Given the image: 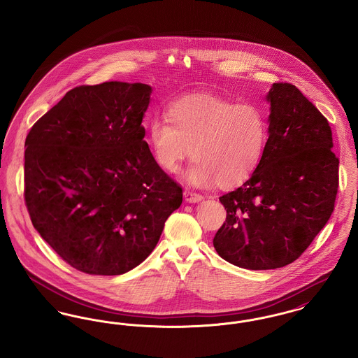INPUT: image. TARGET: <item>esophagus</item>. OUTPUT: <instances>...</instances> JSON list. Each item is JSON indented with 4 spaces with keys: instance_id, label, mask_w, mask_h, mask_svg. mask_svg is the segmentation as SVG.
Returning <instances> with one entry per match:
<instances>
[{
    "instance_id": "1",
    "label": "esophagus",
    "mask_w": 358,
    "mask_h": 358,
    "mask_svg": "<svg viewBox=\"0 0 358 358\" xmlns=\"http://www.w3.org/2000/svg\"><path fill=\"white\" fill-rule=\"evenodd\" d=\"M184 197L187 200V203H199L204 199L203 194L200 193H196V192H192V190H185L184 192Z\"/></svg>"
}]
</instances>
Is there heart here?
<instances>
[{
	"label": "heart",
	"mask_w": 358,
	"mask_h": 358,
	"mask_svg": "<svg viewBox=\"0 0 358 358\" xmlns=\"http://www.w3.org/2000/svg\"><path fill=\"white\" fill-rule=\"evenodd\" d=\"M268 127L267 113L259 103L199 94L171 102L166 120H152L148 141L162 171H178L192 148L194 159L187 181L193 185L217 181L229 187L255 171L268 142Z\"/></svg>",
	"instance_id": "1"
}]
</instances>
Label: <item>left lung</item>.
<instances>
[{"label": "left lung", "mask_w": 358, "mask_h": 358, "mask_svg": "<svg viewBox=\"0 0 358 358\" xmlns=\"http://www.w3.org/2000/svg\"><path fill=\"white\" fill-rule=\"evenodd\" d=\"M268 142L252 176L220 201L225 222L213 238L224 260L247 270L285 267L330 219L340 159L329 122L289 83H273Z\"/></svg>", "instance_id": "1"}]
</instances>
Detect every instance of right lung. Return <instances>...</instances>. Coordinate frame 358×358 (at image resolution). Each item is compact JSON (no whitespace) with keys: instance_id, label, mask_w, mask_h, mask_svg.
I'll list each match as a JSON object with an SVG mask.
<instances>
[{"instance_id":"add662e5","label":"right lung","mask_w":358,"mask_h":358,"mask_svg":"<svg viewBox=\"0 0 358 358\" xmlns=\"http://www.w3.org/2000/svg\"><path fill=\"white\" fill-rule=\"evenodd\" d=\"M150 94L143 83L75 87L25 139L24 199L32 224L82 273L133 270L182 203V187L143 141Z\"/></svg>"}]
</instances>
